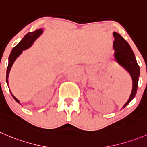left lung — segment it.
<instances>
[{"label": "left lung", "instance_id": "1", "mask_svg": "<svg viewBox=\"0 0 147 147\" xmlns=\"http://www.w3.org/2000/svg\"><path fill=\"white\" fill-rule=\"evenodd\" d=\"M113 35L115 39L113 45L115 51L113 54L114 60L129 72L132 79L131 93L128 101L122 108H124L134 98L135 95L136 94L138 82L140 75V68L129 43L117 32H113Z\"/></svg>", "mask_w": 147, "mask_h": 147}]
</instances>
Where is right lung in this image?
I'll use <instances>...</instances> for the list:
<instances>
[{"label": "right lung", "mask_w": 147, "mask_h": 147, "mask_svg": "<svg viewBox=\"0 0 147 147\" xmlns=\"http://www.w3.org/2000/svg\"><path fill=\"white\" fill-rule=\"evenodd\" d=\"M42 33H43V28H39V29L36 30V31H33V32L28 33V34H26V35L24 36V37L23 38L22 40H21L15 47L13 48L12 51H11V54H10L9 55V57H8V67H7L6 71V82L8 85V76H9L10 71H11V67H12L13 64L14 63V62H15L16 59H17V57H18L21 55L23 51L26 50V49L31 47V45L34 44V42L37 39V38L39 37ZM10 92H11V90H10ZM11 93L12 97L13 98V99L15 100L18 103L21 104L19 100L13 95L12 92H11Z\"/></svg>", "instance_id": "1"}]
</instances>
